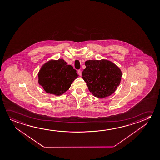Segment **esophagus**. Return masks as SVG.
Segmentation results:
<instances>
[{"label":"esophagus","instance_id":"obj_1","mask_svg":"<svg viewBox=\"0 0 160 160\" xmlns=\"http://www.w3.org/2000/svg\"><path fill=\"white\" fill-rule=\"evenodd\" d=\"M78 74H79L80 76H81V74H82V72H81V70H78Z\"/></svg>","mask_w":160,"mask_h":160}]
</instances>
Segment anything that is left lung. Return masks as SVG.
I'll return each instance as SVG.
<instances>
[{
	"instance_id": "obj_1",
	"label": "left lung",
	"mask_w": 160,
	"mask_h": 160,
	"mask_svg": "<svg viewBox=\"0 0 160 160\" xmlns=\"http://www.w3.org/2000/svg\"><path fill=\"white\" fill-rule=\"evenodd\" d=\"M82 78L89 91L98 98L110 96L120 83L122 71L113 62L106 59L87 60Z\"/></svg>"
}]
</instances>
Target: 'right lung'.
<instances>
[{
    "label": "right lung",
    "instance_id": "add662e5",
    "mask_svg": "<svg viewBox=\"0 0 160 160\" xmlns=\"http://www.w3.org/2000/svg\"><path fill=\"white\" fill-rule=\"evenodd\" d=\"M78 76L76 70L62 59L50 60L42 65L38 74L39 84L46 92L55 96L68 90Z\"/></svg>",
    "mask_w": 160,
    "mask_h": 160
}]
</instances>
